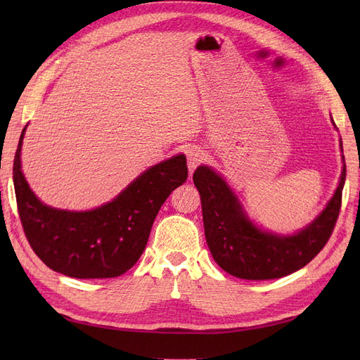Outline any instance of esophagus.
<instances>
[{"label":"esophagus","instance_id":"1","mask_svg":"<svg viewBox=\"0 0 360 360\" xmlns=\"http://www.w3.org/2000/svg\"><path fill=\"white\" fill-rule=\"evenodd\" d=\"M186 153H188V168H189L191 172H193L195 168H197L200 163L204 160V158H205L204 151L197 146H192V147L188 148Z\"/></svg>","mask_w":360,"mask_h":360}]
</instances>
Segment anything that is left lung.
Segmentation results:
<instances>
[{
	"mask_svg": "<svg viewBox=\"0 0 360 360\" xmlns=\"http://www.w3.org/2000/svg\"><path fill=\"white\" fill-rule=\"evenodd\" d=\"M344 181L345 165L335 195L317 219L297 234L278 236L252 224L219 174L198 167L193 183L201 195L205 240L217 266L236 278L250 281L276 279L304 267L333 233Z\"/></svg>",
	"mask_w": 360,
	"mask_h": 360,
	"instance_id": "8db88e82",
	"label": "left lung"
}]
</instances>
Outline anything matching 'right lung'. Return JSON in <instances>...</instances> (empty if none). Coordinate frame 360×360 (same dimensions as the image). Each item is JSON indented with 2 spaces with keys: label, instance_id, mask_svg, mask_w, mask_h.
Returning <instances> with one entry per match:
<instances>
[{
  "label": "right lung",
  "instance_id": "right-lung-1",
  "mask_svg": "<svg viewBox=\"0 0 360 360\" xmlns=\"http://www.w3.org/2000/svg\"><path fill=\"white\" fill-rule=\"evenodd\" d=\"M24 134L25 127L13 160V183L20 224L36 255L53 271L78 279L115 278L134 267L162 204L188 179L184 155L148 168L111 202L69 212L45 205L30 189L20 171Z\"/></svg>",
  "mask_w": 360,
  "mask_h": 360
}]
</instances>
